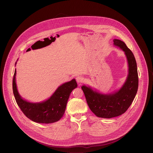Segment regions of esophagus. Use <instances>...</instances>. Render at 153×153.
<instances>
[{"label": "esophagus", "instance_id": "34e87169", "mask_svg": "<svg viewBox=\"0 0 153 153\" xmlns=\"http://www.w3.org/2000/svg\"><path fill=\"white\" fill-rule=\"evenodd\" d=\"M76 80L78 83H82V82L83 81L84 78L83 76H78L76 78Z\"/></svg>", "mask_w": 153, "mask_h": 153}]
</instances>
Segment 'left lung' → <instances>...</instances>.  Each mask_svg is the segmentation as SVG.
Returning a JSON list of instances; mask_svg holds the SVG:
<instances>
[{
    "label": "left lung",
    "instance_id": "8db88e82",
    "mask_svg": "<svg viewBox=\"0 0 153 153\" xmlns=\"http://www.w3.org/2000/svg\"><path fill=\"white\" fill-rule=\"evenodd\" d=\"M113 42L124 52L128 65V74L122 88L113 94H103L90 87H81L91 110L103 118H111L124 113L132 104L138 87L137 66L134 54L124 42L114 39Z\"/></svg>",
    "mask_w": 153,
    "mask_h": 153
}]
</instances>
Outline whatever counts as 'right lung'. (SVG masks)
Segmentation results:
<instances>
[{"label": "right lung", "mask_w": 153, "mask_h": 153, "mask_svg": "<svg viewBox=\"0 0 153 153\" xmlns=\"http://www.w3.org/2000/svg\"><path fill=\"white\" fill-rule=\"evenodd\" d=\"M15 69L13 78V91L16 102L29 119L38 123L49 124L58 121L63 116L70 93L77 87L76 80L67 82L59 87L52 96L46 101L30 103L22 99L17 90Z\"/></svg>", "instance_id": "obj_1"}]
</instances>
